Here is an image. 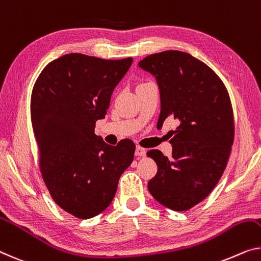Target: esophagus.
<instances>
[{"instance_id": "34e87169", "label": "esophagus", "mask_w": 261, "mask_h": 261, "mask_svg": "<svg viewBox=\"0 0 261 261\" xmlns=\"http://www.w3.org/2000/svg\"><path fill=\"white\" fill-rule=\"evenodd\" d=\"M145 154H146V150L144 149V147L139 145L136 146V155H137V157H143V155Z\"/></svg>"}]
</instances>
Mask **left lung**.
Wrapping results in <instances>:
<instances>
[{
    "label": "left lung",
    "mask_w": 261,
    "mask_h": 261,
    "mask_svg": "<svg viewBox=\"0 0 261 261\" xmlns=\"http://www.w3.org/2000/svg\"><path fill=\"white\" fill-rule=\"evenodd\" d=\"M152 73L161 90L157 127L176 119L172 157L150 150L158 170L147 189L158 203L186 211L203 201L223 176L234 141L230 95L220 77L188 53L166 50L139 62Z\"/></svg>",
    "instance_id": "8db88e82"
}]
</instances>
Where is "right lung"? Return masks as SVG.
<instances>
[{
    "instance_id": "add662e5",
    "label": "right lung",
    "mask_w": 261,
    "mask_h": 261,
    "mask_svg": "<svg viewBox=\"0 0 261 261\" xmlns=\"http://www.w3.org/2000/svg\"><path fill=\"white\" fill-rule=\"evenodd\" d=\"M131 63L132 57L67 54L45 65L31 91L42 178L54 201L80 219L99 215L111 204L120 174L134 161L131 139L111 146L95 134Z\"/></svg>"
}]
</instances>
